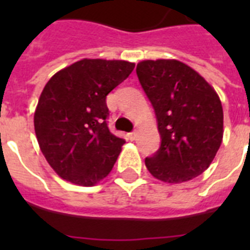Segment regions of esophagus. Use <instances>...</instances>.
<instances>
[{"mask_svg":"<svg viewBox=\"0 0 250 250\" xmlns=\"http://www.w3.org/2000/svg\"><path fill=\"white\" fill-rule=\"evenodd\" d=\"M137 137V131H132V132L128 133V139L129 140H135Z\"/></svg>","mask_w":250,"mask_h":250,"instance_id":"obj_1","label":"esophagus"}]
</instances>
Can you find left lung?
<instances>
[{
    "label": "left lung",
    "instance_id": "obj_1",
    "mask_svg": "<svg viewBox=\"0 0 250 250\" xmlns=\"http://www.w3.org/2000/svg\"><path fill=\"white\" fill-rule=\"evenodd\" d=\"M136 74L157 117L161 146L145 166L158 180L183 183L213 162L223 139V109L214 88L176 60L143 61Z\"/></svg>",
    "mask_w": 250,
    "mask_h": 250
}]
</instances>
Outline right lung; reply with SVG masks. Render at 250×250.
Here are the masks:
<instances>
[{"label": "right lung", "instance_id": "obj_1", "mask_svg": "<svg viewBox=\"0 0 250 250\" xmlns=\"http://www.w3.org/2000/svg\"><path fill=\"white\" fill-rule=\"evenodd\" d=\"M135 63L82 60L52 76L42 89L35 132L42 154L61 178L90 187L106 178L125 144L107 127L106 96Z\"/></svg>", "mask_w": 250, "mask_h": 250}]
</instances>
